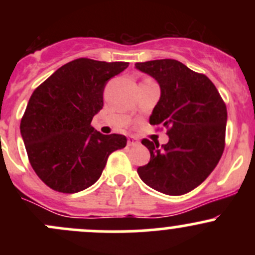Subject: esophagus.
I'll return each mask as SVG.
<instances>
[{
	"mask_svg": "<svg viewBox=\"0 0 255 255\" xmlns=\"http://www.w3.org/2000/svg\"><path fill=\"white\" fill-rule=\"evenodd\" d=\"M138 143H139V140H138L135 137H133V135H130V137L128 138V145H129V146L138 145Z\"/></svg>",
	"mask_w": 255,
	"mask_h": 255,
	"instance_id": "34e87169",
	"label": "esophagus"
}]
</instances>
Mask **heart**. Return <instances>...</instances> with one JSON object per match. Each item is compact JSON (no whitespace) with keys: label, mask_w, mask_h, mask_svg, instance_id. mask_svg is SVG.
<instances>
[{"label":"heart","mask_w":255,"mask_h":255,"mask_svg":"<svg viewBox=\"0 0 255 255\" xmlns=\"http://www.w3.org/2000/svg\"><path fill=\"white\" fill-rule=\"evenodd\" d=\"M146 80H150V79H146Z\"/></svg>","instance_id":"b5f03b06"}]
</instances>
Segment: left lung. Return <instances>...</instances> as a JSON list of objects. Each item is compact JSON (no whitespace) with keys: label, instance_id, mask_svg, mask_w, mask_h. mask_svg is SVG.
Masks as SVG:
<instances>
[{"label":"left lung","instance_id":"8db88e82","mask_svg":"<svg viewBox=\"0 0 255 255\" xmlns=\"http://www.w3.org/2000/svg\"><path fill=\"white\" fill-rule=\"evenodd\" d=\"M160 86V100L149 118L165 128L169 142L144 138L150 160L138 175L151 189L166 195H184L199 186L222 156L226 144L227 107L213 82L174 59L137 63ZM159 129V128H158Z\"/></svg>","mask_w":255,"mask_h":255}]
</instances>
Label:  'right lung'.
<instances>
[{"label": "right lung", "instance_id": "1", "mask_svg": "<svg viewBox=\"0 0 255 255\" xmlns=\"http://www.w3.org/2000/svg\"><path fill=\"white\" fill-rule=\"evenodd\" d=\"M126 61L79 58L59 68L33 91L20 120V134L38 177L54 191L75 194L99 180L112 151L125 148L123 134L91 127L104 106L107 81Z\"/></svg>", "mask_w": 255, "mask_h": 255}]
</instances>
